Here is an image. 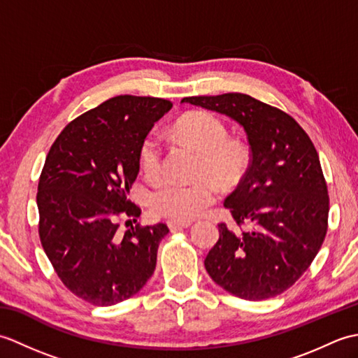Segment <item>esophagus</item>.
<instances>
[{
    "label": "esophagus",
    "instance_id": "esophagus-1",
    "mask_svg": "<svg viewBox=\"0 0 358 358\" xmlns=\"http://www.w3.org/2000/svg\"><path fill=\"white\" fill-rule=\"evenodd\" d=\"M167 226H169V229H185V227H191L192 222H177V220H169L167 222Z\"/></svg>",
    "mask_w": 358,
    "mask_h": 358
}]
</instances>
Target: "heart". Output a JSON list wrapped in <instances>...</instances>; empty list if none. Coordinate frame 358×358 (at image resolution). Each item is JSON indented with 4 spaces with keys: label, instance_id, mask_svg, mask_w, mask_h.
I'll return each instance as SVG.
<instances>
[{
    "label": "heart",
    "instance_id": "heart-1",
    "mask_svg": "<svg viewBox=\"0 0 358 358\" xmlns=\"http://www.w3.org/2000/svg\"><path fill=\"white\" fill-rule=\"evenodd\" d=\"M177 131L183 138L203 152L201 175H215L224 183L235 180L248 163V149L238 141H227L229 131L218 117L209 112H192L178 120ZM140 166L150 180L163 177V143L157 134H149L140 146ZM222 189L215 178L200 183H166L152 194V210L159 217L189 222L201 217L214 204Z\"/></svg>",
    "mask_w": 358,
    "mask_h": 358
}]
</instances>
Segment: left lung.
I'll use <instances>...</instances> for the list:
<instances>
[{
    "instance_id": "left-lung-1",
    "label": "left lung",
    "mask_w": 358,
    "mask_h": 358,
    "mask_svg": "<svg viewBox=\"0 0 358 358\" xmlns=\"http://www.w3.org/2000/svg\"><path fill=\"white\" fill-rule=\"evenodd\" d=\"M181 103L237 121L250 146L249 169L224 208L252 229L234 232L220 223V238L204 260L208 273L243 300L283 294L313 263L328 231L329 195L313 141L286 112L245 94Z\"/></svg>"
}]
</instances>
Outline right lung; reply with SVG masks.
Instances as JSON below:
<instances>
[{"instance_id":"add662e5","label":"right lung","mask_w":358,"mask_h":358,"mask_svg":"<svg viewBox=\"0 0 358 358\" xmlns=\"http://www.w3.org/2000/svg\"><path fill=\"white\" fill-rule=\"evenodd\" d=\"M172 103L118 95L67 124L52 144L38 183L40 240L64 286L95 306L131 299L157 264L163 223H136L129 200L140 172V146ZM127 216L131 229L117 231Z\"/></svg>"}]
</instances>
